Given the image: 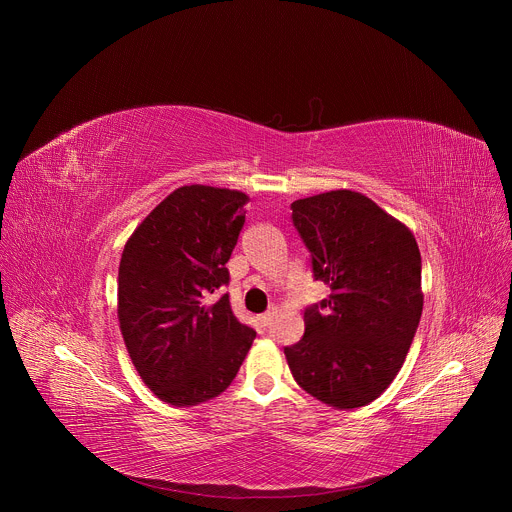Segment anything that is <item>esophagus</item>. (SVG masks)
Segmentation results:
<instances>
[{"label": "esophagus", "mask_w": 512, "mask_h": 512, "mask_svg": "<svg viewBox=\"0 0 512 512\" xmlns=\"http://www.w3.org/2000/svg\"><path fill=\"white\" fill-rule=\"evenodd\" d=\"M273 314H275V308H271L269 312H265L263 316H259V322H261V326H263V328H267V326L271 324V320H273Z\"/></svg>", "instance_id": "1"}]
</instances>
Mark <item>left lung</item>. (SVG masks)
<instances>
[{
	"label": "left lung",
	"mask_w": 512,
	"mask_h": 512,
	"mask_svg": "<svg viewBox=\"0 0 512 512\" xmlns=\"http://www.w3.org/2000/svg\"><path fill=\"white\" fill-rule=\"evenodd\" d=\"M291 221L330 296L285 346L296 383L336 409L375 401L397 377L419 326L421 255L411 231L371 198L332 190L291 204Z\"/></svg>",
	"instance_id": "8db88e82"
}]
</instances>
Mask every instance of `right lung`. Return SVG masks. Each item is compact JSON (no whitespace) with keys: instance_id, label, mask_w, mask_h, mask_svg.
Masks as SVG:
<instances>
[{"instance_id":"right-lung-1","label":"right lung","mask_w":512,"mask_h":512,"mask_svg":"<svg viewBox=\"0 0 512 512\" xmlns=\"http://www.w3.org/2000/svg\"><path fill=\"white\" fill-rule=\"evenodd\" d=\"M249 196L182 186L129 237L117 285L119 328L143 383L162 401L198 405L237 377L255 330L241 324L227 261L245 225Z\"/></svg>"}]
</instances>
